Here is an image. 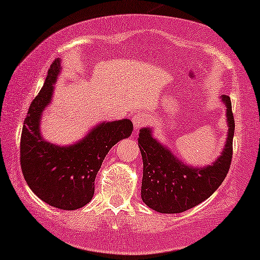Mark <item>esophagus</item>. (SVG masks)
<instances>
[{
    "label": "esophagus",
    "mask_w": 260,
    "mask_h": 260,
    "mask_svg": "<svg viewBox=\"0 0 260 260\" xmlns=\"http://www.w3.org/2000/svg\"><path fill=\"white\" fill-rule=\"evenodd\" d=\"M150 121V116L149 113H145V111H141V113H137L133 117V122L136 129H139L144 125H146Z\"/></svg>",
    "instance_id": "esophagus-1"
}]
</instances>
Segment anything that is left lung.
Instances as JSON below:
<instances>
[{
  "mask_svg": "<svg viewBox=\"0 0 260 260\" xmlns=\"http://www.w3.org/2000/svg\"><path fill=\"white\" fill-rule=\"evenodd\" d=\"M222 100L226 107L229 133L224 150L213 165L198 169L187 166L152 137L150 127L141 129L138 146L143 158L142 200L150 208L162 214L182 213L205 201L221 186L233 159L235 133L230 98L223 95Z\"/></svg>",
  "mask_w": 260,
  "mask_h": 260,
  "instance_id": "1",
  "label": "left lung"
}]
</instances>
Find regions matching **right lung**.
Returning <instances> with one entry per match:
<instances>
[{
  "label": "right lung",
  "mask_w": 260,
  "mask_h": 260,
  "mask_svg": "<svg viewBox=\"0 0 260 260\" xmlns=\"http://www.w3.org/2000/svg\"><path fill=\"white\" fill-rule=\"evenodd\" d=\"M60 60L51 63L39 94L31 102L21 136V167L24 179L37 197L54 208L74 210L86 206L94 195L95 178L109 150L133 133L130 119L103 122L82 141L57 146L44 141L41 117L50 105Z\"/></svg>",
  "instance_id": "add662e5"
}]
</instances>
